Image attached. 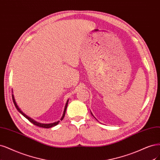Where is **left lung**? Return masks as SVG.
<instances>
[{
    "label": "left lung",
    "mask_w": 160,
    "mask_h": 160,
    "mask_svg": "<svg viewBox=\"0 0 160 160\" xmlns=\"http://www.w3.org/2000/svg\"><path fill=\"white\" fill-rule=\"evenodd\" d=\"M91 114H92V116H93V114H92V112H91ZM93 117H94V116H93Z\"/></svg>",
    "instance_id": "8db88e82"
}]
</instances>
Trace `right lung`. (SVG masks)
Listing matches in <instances>:
<instances>
[{
    "instance_id": "1",
    "label": "right lung",
    "mask_w": 160,
    "mask_h": 160,
    "mask_svg": "<svg viewBox=\"0 0 160 160\" xmlns=\"http://www.w3.org/2000/svg\"><path fill=\"white\" fill-rule=\"evenodd\" d=\"M12 101H13V102H14V105H15V107H16V108H17V110L18 111V112L20 113V114H22L24 117L26 118H27L28 120L30 122H32V124H34V125H36V126H39V127H42V128H51V127H53V126H56V125H58V124H59V121H58V122H53V123H50V124H42V123H40V122H36V121H35V120H34L33 119H32L31 118H30V117H28L27 115H26L22 111H21V110L19 108V107H18V105H17V104H16V101H15V99H14V95H13V94H12ZM68 102H69V99L67 101V102H66V104H65V108H64V111H63V116H62V117L61 118V120H62L63 119V118H64V117H65V111H66V109H67V107H68Z\"/></svg>"
}]
</instances>
